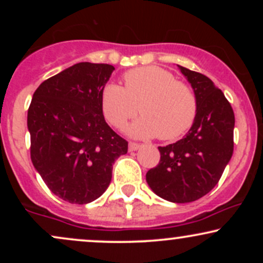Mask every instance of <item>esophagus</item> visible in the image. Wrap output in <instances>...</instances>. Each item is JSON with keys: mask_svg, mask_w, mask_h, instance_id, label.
Segmentation results:
<instances>
[{"mask_svg": "<svg viewBox=\"0 0 263 263\" xmlns=\"http://www.w3.org/2000/svg\"><path fill=\"white\" fill-rule=\"evenodd\" d=\"M140 148H141L140 143H136V142H129V144H128V149L129 151H137Z\"/></svg>", "mask_w": 263, "mask_h": 263, "instance_id": "obj_1", "label": "esophagus"}]
</instances>
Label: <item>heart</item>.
<instances>
[{"label": "heart", "instance_id": "b5f03b06", "mask_svg": "<svg viewBox=\"0 0 263 263\" xmlns=\"http://www.w3.org/2000/svg\"><path fill=\"white\" fill-rule=\"evenodd\" d=\"M123 87L107 84L101 91V108L114 127L121 128L136 114L143 115L128 132L136 137L174 141L192 127L198 115V99L186 83L176 80L159 66L126 71Z\"/></svg>", "mask_w": 263, "mask_h": 263}]
</instances>
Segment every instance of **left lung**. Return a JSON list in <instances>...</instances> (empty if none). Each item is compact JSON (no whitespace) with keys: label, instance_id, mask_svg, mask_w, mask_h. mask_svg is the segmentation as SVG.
I'll return each instance as SVG.
<instances>
[{"label":"left lung","instance_id":"8db88e82","mask_svg":"<svg viewBox=\"0 0 263 263\" xmlns=\"http://www.w3.org/2000/svg\"><path fill=\"white\" fill-rule=\"evenodd\" d=\"M198 99V115L185 137L158 147L161 159L146 179L158 197L190 203L218 184L234 152L235 115L221 90L205 75L179 66Z\"/></svg>","mask_w":263,"mask_h":263}]
</instances>
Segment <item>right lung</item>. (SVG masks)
<instances>
[{
  "instance_id": "add662e5",
  "label": "right lung",
  "mask_w": 263,
  "mask_h": 263,
  "mask_svg": "<svg viewBox=\"0 0 263 263\" xmlns=\"http://www.w3.org/2000/svg\"><path fill=\"white\" fill-rule=\"evenodd\" d=\"M115 68L78 63L44 80L28 108L31 159L50 192L87 204L107 189L128 142L107 125L101 91Z\"/></svg>"
}]
</instances>
